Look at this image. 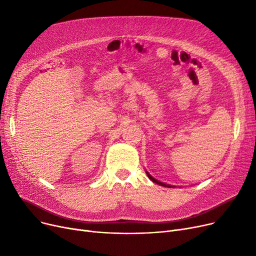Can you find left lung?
<instances>
[{"mask_svg": "<svg viewBox=\"0 0 256 256\" xmlns=\"http://www.w3.org/2000/svg\"><path fill=\"white\" fill-rule=\"evenodd\" d=\"M146 174H147V176H148V178H150V180H152L154 182H156V184H162V186H169V188H171V186H169V184H167V186H166L165 184L160 182H158L156 180H154V178L150 176V174L148 172H146Z\"/></svg>", "mask_w": 256, "mask_h": 256, "instance_id": "left-lung-1", "label": "left lung"}]
</instances>
